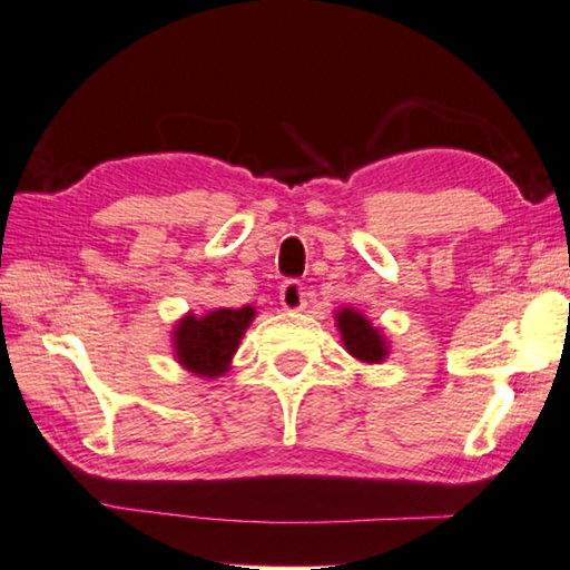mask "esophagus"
I'll return each instance as SVG.
<instances>
[{
  "label": "esophagus",
  "mask_w": 570,
  "mask_h": 570,
  "mask_svg": "<svg viewBox=\"0 0 570 570\" xmlns=\"http://www.w3.org/2000/svg\"><path fill=\"white\" fill-rule=\"evenodd\" d=\"M281 305L287 309V313H299L305 309V287L297 281H287L281 285Z\"/></svg>",
  "instance_id": "34e87169"
}]
</instances>
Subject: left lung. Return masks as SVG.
<instances>
[{"label": "left lung", "instance_id": "left-lung-1", "mask_svg": "<svg viewBox=\"0 0 570 570\" xmlns=\"http://www.w3.org/2000/svg\"><path fill=\"white\" fill-rule=\"evenodd\" d=\"M335 327L340 332L342 347L347 350L350 357L362 364H382L390 357V342L382 335L380 327L364 317L360 309L340 307L335 309Z\"/></svg>", "mask_w": 570, "mask_h": 570}]
</instances>
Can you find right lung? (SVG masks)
Returning <instances> with one entry per match:
<instances>
[{"label":"right lung","mask_w":570,"mask_h":570,"mask_svg":"<svg viewBox=\"0 0 570 570\" xmlns=\"http://www.w3.org/2000/svg\"><path fill=\"white\" fill-rule=\"evenodd\" d=\"M255 307H216L206 315L186 313L170 332L174 357L180 367L203 380L223 377L230 370L245 330L253 325Z\"/></svg>","instance_id":"obj_1"}]
</instances>
